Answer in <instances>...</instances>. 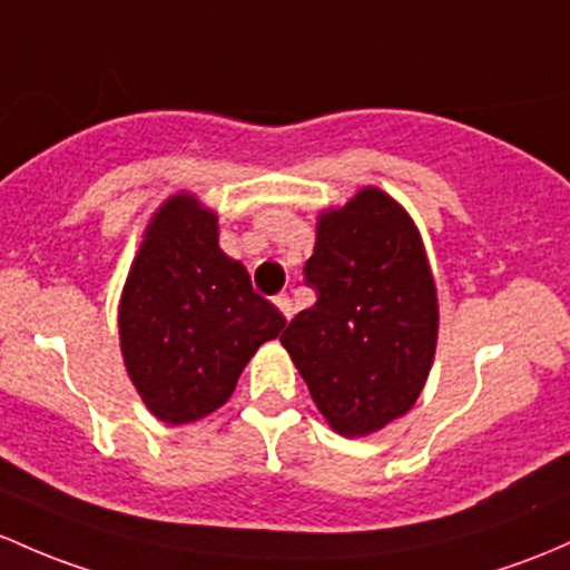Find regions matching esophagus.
<instances>
[{
	"label": "esophagus",
	"mask_w": 570,
	"mask_h": 570,
	"mask_svg": "<svg viewBox=\"0 0 570 570\" xmlns=\"http://www.w3.org/2000/svg\"><path fill=\"white\" fill-rule=\"evenodd\" d=\"M273 303L278 305V311L286 316V320H292V314H295V305H292V297L289 295L273 297Z\"/></svg>",
	"instance_id": "obj_1"
}]
</instances>
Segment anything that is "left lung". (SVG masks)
I'll list each match as a JSON object with an SVG mask.
<instances>
[{
    "label": "left lung",
    "instance_id": "obj_1",
    "mask_svg": "<svg viewBox=\"0 0 570 570\" xmlns=\"http://www.w3.org/2000/svg\"><path fill=\"white\" fill-rule=\"evenodd\" d=\"M305 284L316 303L281 344L341 436H368L415 406L440 331L434 273L415 220L365 185L316 218Z\"/></svg>",
    "mask_w": 570,
    "mask_h": 570
}]
</instances>
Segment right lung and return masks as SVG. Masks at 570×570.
Returning <instances> with one entry per match:
<instances>
[{
  "label": "right lung",
  "instance_id": "right-lung-1",
  "mask_svg": "<svg viewBox=\"0 0 570 570\" xmlns=\"http://www.w3.org/2000/svg\"><path fill=\"white\" fill-rule=\"evenodd\" d=\"M117 314L130 382L169 426L224 406L256 350L286 325L243 262L220 250L215 209L188 190L149 218Z\"/></svg>",
  "mask_w": 570,
  "mask_h": 570
}]
</instances>
